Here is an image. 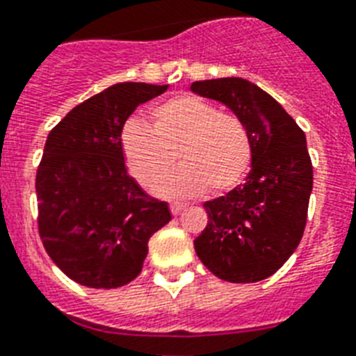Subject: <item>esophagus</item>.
I'll list each match as a JSON object with an SVG mask.
<instances>
[{
  "label": "esophagus",
  "mask_w": 356,
  "mask_h": 356,
  "mask_svg": "<svg viewBox=\"0 0 356 356\" xmlns=\"http://www.w3.org/2000/svg\"><path fill=\"white\" fill-rule=\"evenodd\" d=\"M170 211H172L173 216H179V214L184 211V205H181V203H172V205H170Z\"/></svg>",
  "instance_id": "1"
}]
</instances>
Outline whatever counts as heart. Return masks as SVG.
<instances>
[{
    "label": "heart",
    "instance_id": "b5f03b06",
    "mask_svg": "<svg viewBox=\"0 0 356 356\" xmlns=\"http://www.w3.org/2000/svg\"><path fill=\"white\" fill-rule=\"evenodd\" d=\"M120 147L131 175L144 186L163 177L177 156L181 168L153 188L177 200L197 197L209 186L212 192L234 188L245 177L253 153L242 120L194 96L156 105L149 113V127L125 123Z\"/></svg>",
    "mask_w": 356,
    "mask_h": 356
}]
</instances>
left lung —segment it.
I'll return each instance as SVG.
<instances>
[{
  "label": "left lung",
  "mask_w": 356,
  "mask_h": 356,
  "mask_svg": "<svg viewBox=\"0 0 356 356\" xmlns=\"http://www.w3.org/2000/svg\"><path fill=\"white\" fill-rule=\"evenodd\" d=\"M190 90L223 103L251 138V172L229 194L205 201L209 223L194 240L200 260L222 281L273 275L303 238L312 162L293 118L248 79L195 81Z\"/></svg>",
  "instance_id": "left-lung-1"
}]
</instances>
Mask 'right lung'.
Instances as JSON below:
<instances>
[{
  "label": "right lung",
  "instance_id": "add662e5",
  "mask_svg": "<svg viewBox=\"0 0 356 356\" xmlns=\"http://www.w3.org/2000/svg\"><path fill=\"white\" fill-rule=\"evenodd\" d=\"M168 85L118 83L72 108L47 134L36 170L38 233L51 260L88 288H118L142 271L151 234L170 220L127 173L120 134L134 108Z\"/></svg>",
  "mask_w": 356,
  "mask_h": 356
}]
</instances>
